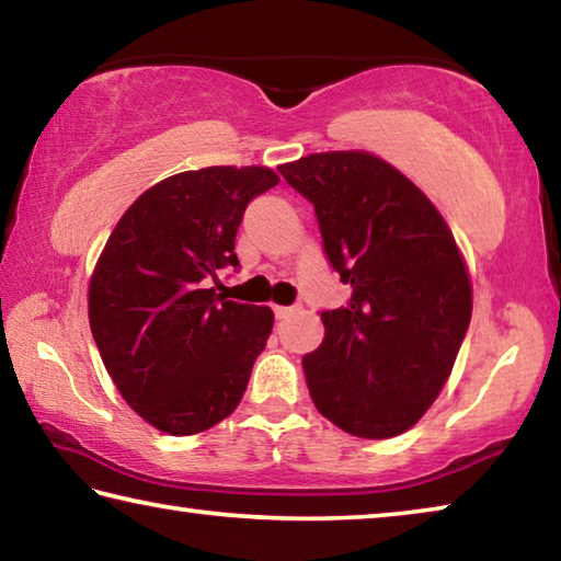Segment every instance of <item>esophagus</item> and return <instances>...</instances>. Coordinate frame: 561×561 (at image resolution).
Wrapping results in <instances>:
<instances>
[{"mask_svg": "<svg viewBox=\"0 0 561 561\" xmlns=\"http://www.w3.org/2000/svg\"><path fill=\"white\" fill-rule=\"evenodd\" d=\"M294 311H299V307H274V317L277 319H287Z\"/></svg>", "mask_w": 561, "mask_h": 561, "instance_id": "esophagus-1", "label": "esophagus"}]
</instances>
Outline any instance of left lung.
Returning a JSON list of instances; mask_svg holds the SVG:
<instances>
[{
    "label": "left lung",
    "mask_w": 561,
    "mask_h": 561,
    "mask_svg": "<svg viewBox=\"0 0 561 561\" xmlns=\"http://www.w3.org/2000/svg\"><path fill=\"white\" fill-rule=\"evenodd\" d=\"M279 173L314 205L331 267L351 284L301 358L311 401L356 438L401 435L438 398L470 327L472 284L450 227L366 150L311 153Z\"/></svg>",
    "instance_id": "1"
}]
</instances>
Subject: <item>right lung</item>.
<instances>
[{
	"mask_svg": "<svg viewBox=\"0 0 561 561\" xmlns=\"http://www.w3.org/2000/svg\"><path fill=\"white\" fill-rule=\"evenodd\" d=\"M270 168L213 165L170 175L133 203L89 284V324L126 403L153 428L193 435L230 415L272 334L270 307L217 294L237 267V227Z\"/></svg>",
	"mask_w": 561,
	"mask_h": 561,
	"instance_id": "right-lung-1",
	"label": "right lung"
}]
</instances>
